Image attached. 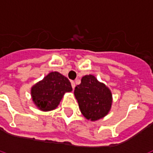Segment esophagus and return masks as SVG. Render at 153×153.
<instances>
[{"mask_svg":"<svg viewBox=\"0 0 153 153\" xmlns=\"http://www.w3.org/2000/svg\"><path fill=\"white\" fill-rule=\"evenodd\" d=\"M71 86H72L73 89H74V88H75L76 84H75V82H74V81H71Z\"/></svg>","mask_w":153,"mask_h":153,"instance_id":"esophagus-1","label":"esophagus"}]
</instances>
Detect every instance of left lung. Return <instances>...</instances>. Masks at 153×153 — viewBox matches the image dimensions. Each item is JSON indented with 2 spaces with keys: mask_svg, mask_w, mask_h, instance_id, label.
<instances>
[{
  "mask_svg": "<svg viewBox=\"0 0 153 153\" xmlns=\"http://www.w3.org/2000/svg\"><path fill=\"white\" fill-rule=\"evenodd\" d=\"M74 95L82 114L91 121L104 117L111 108V92L93 75L82 78L80 84L75 87Z\"/></svg>",
  "mask_w": 153,
  "mask_h": 153,
  "instance_id": "obj_1",
  "label": "left lung"
}]
</instances>
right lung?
<instances>
[{
    "label": "right lung",
    "instance_id": "add662e5",
    "mask_svg": "<svg viewBox=\"0 0 153 153\" xmlns=\"http://www.w3.org/2000/svg\"><path fill=\"white\" fill-rule=\"evenodd\" d=\"M72 91L71 83L58 72L50 73L31 89V96L36 106L43 111L56 109L67 92Z\"/></svg>",
    "mask_w": 153,
    "mask_h": 153
}]
</instances>
